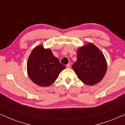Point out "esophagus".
I'll list each match as a JSON object with an SVG mask.
<instances>
[{
    "label": "esophagus",
    "instance_id": "1",
    "mask_svg": "<svg viewBox=\"0 0 125 125\" xmlns=\"http://www.w3.org/2000/svg\"><path fill=\"white\" fill-rule=\"evenodd\" d=\"M66 68H71V65H70L69 64H68L66 65Z\"/></svg>",
    "mask_w": 125,
    "mask_h": 125
}]
</instances>
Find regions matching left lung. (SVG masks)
<instances>
[{
  "label": "left lung",
  "instance_id": "1",
  "mask_svg": "<svg viewBox=\"0 0 125 125\" xmlns=\"http://www.w3.org/2000/svg\"><path fill=\"white\" fill-rule=\"evenodd\" d=\"M77 60L72 68L82 82L88 85L100 83L107 70V62L101 51L92 43L78 49Z\"/></svg>",
  "mask_w": 125,
  "mask_h": 125
}]
</instances>
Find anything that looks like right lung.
Returning <instances> with one entry per match:
<instances>
[{
    "instance_id": "add662e5",
    "label": "right lung",
    "mask_w": 125,
    "mask_h": 125,
    "mask_svg": "<svg viewBox=\"0 0 125 125\" xmlns=\"http://www.w3.org/2000/svg\"><path fill=\"white\" fill-rule=\"evenodd\" d=\"M66 66L60 62L50 49L38 45L33 49L27 61V73L32 82L46 87L52 84Z\"/></svg>"
}]
</instances>
